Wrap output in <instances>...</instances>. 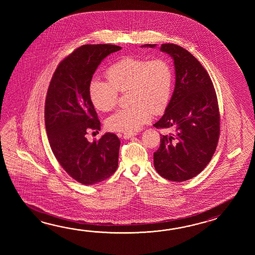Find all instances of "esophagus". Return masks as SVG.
Instances as JSON below:
<instances>
[{
	"mask_svg": "<svg viewBox=\"0 0 255 255\" xmlns=\"http://www.w3.org/2000/svg\"><path fill=\"white\" fill-rule=\"evenodd\" d=\"M135 134H134V133H126V134H124V138L125 139H130V138H132V137H134L135 136Z\"/></svg>",
	"mask_w": 255,
	"mask_h": 255,
	"instance_id": "obj_1",
	"label": "esophagus"
}]
</instances>
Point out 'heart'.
<instances>
[{"mask_svg": "<svg viewBox=\"0 0 255 255\" xmlns=\"http://www.w3.org/2000/svg\"><path fill=\"white\" fill-rule=\"evenodd\" d=\"M109 82L93 79L88 96L100 111L114 109L119 92L128 90V107L118 110L107 120L111 131L133 133L148 122L152 115L167 109L173 89V70L168 60H149L128 55L106 71Z\"/></svg>", "mask_w": 255, "mask_h": 255, "instance_id": "obj_1", "label": "heart"}]
</instances>
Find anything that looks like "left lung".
I'll list each match as a JSON object with an SVG mask.
<instances>
[{
  "label": "left lung",
  "mask_w": 255,
  "mask_h": 255,
  "mask_svg": "<svg viewBox=\"0 0 255 255\" xmlns=\"http://www.w3.org/2000/svg\"><path fill=\"white\" fill-rule=\"evenodd\" d=\"M160 51L172 57L176 80L165 113L154 127L171 128L173 134L160 135L154 167L163 178L181 182L201 173L212 159L220 136L219 107L211 77L190 52L174 43H163Z\"/></svg>",
  "instance_id": "obj_1"
}]
</instances>
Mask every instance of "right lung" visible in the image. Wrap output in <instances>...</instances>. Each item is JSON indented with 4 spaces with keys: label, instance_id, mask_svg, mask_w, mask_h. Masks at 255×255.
I'll list each match as a JSON object with an SVG mask.
<instances>
[{
    "label": "right lung",
    "instance_id": "right-lung-1",
    "mask_svg": "<svg viewBox=\"0 0 255 255\" xmlns=\"http://www.w3.org/2000/svg\"><path fill=\"white\" fill-rule=\"evenodd\" d=\"M120 49L113 44L82 45L60 63L49 85L44 120L50 146L67 174L82 184L101 182L119 166L117 135L106 133L91 143L86 135L101 128L88 96L93 75L108 55Z\"/></svg>",
    "mask_w": 255,
    "mask_h": 255
}]
</instances>
